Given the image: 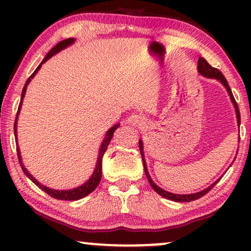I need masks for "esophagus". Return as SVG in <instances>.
<instances>
[{"label": "esophagus", "instance_id": "esophagus-1", "mask_svg": "<svg viewBox=\"0 0 251 251\" xmlns=\"http://www.w3.org/2000/svg\"><path fill=\"white\" fill-rule=\"evenodd\" d=\"M129 123H131L132 126H143L144 125H146V118L143 114H132L130 118L128 119Z\"/></svg>", "mask_w": 251, "mask_h": 251}]
</instances>
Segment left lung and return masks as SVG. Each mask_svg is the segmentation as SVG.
<instances>
[{
	"label": "left lung",
	"mask_w": 251,
	"mask_h": 251,
	"mask_svg": "<svg viewBox=\"0 0 251 251\" xmlns=\"http://www.w3.org/2000/svg\"><path fill=\"white\" fill-rule=\"evenodd\" d=\"M198 70L200 72V74L203 75V76H207V77H211V78H217L222 82L223 84L225 85V88L227 89L228 94H229V97H231L233 104H234V107H235V111H236V118H238V123L240 126V122H241V116H240V111H239V107H238V102L235 101L234 99V96L232 94V90L231 88H229V85L227 83V80H226L224 75L217 68L210 66V65L208 64V61L204 59V58L200 57L199 58V61H198ZM139 150H140V154H142V159H143V163H144V170H145V175L147 177V179H149V183L151 184V186L154 191L156 192L157 194H160L161 197L166 198V199H169V200H173V201H177V202H190V201H193V200H197V199H200L201 197H203L208 193L209 191L211 190L212 187L215 186L216 184L218 183L217 181H215L214 184L211 185V186H209L208 188H205V190L201 191V192H198V193H194V194H174V193H170V192H167L162 190V188L157 186L156 184L153 183V180L151 179L150 175H149V171H147V167H146V163H145V160H144V153H143V143L142 140H139Z\"/></svg>",
	"instance_id": "left-lung-1"
}]
</instances>
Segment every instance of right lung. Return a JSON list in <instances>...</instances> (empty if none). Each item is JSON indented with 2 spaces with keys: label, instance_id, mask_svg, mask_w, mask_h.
Masks as SVG:
<instances>
[{
  "label": "right lung",
  "instance_id": "1",
  "mask_svg": "<svg viewBox=\"0 0 251 251\" xmlns=\"http://www.w3.org/2000/svg\"><path fill=\"white\" fill-rule=\"evenodd\" d=\"M74 42V39H66V40H63L60 41L59 43H57L56 46H54L52 49H51L49 52H48V54L46 56V58L42 60V63H41L39 66H37V68L35 71H34V73L30 75V76L28 77V80L26 81L25 83V87H24L23 91H22V98H20V102H19V107H18V111H17V116H18L19 114V111H20V106H22V102H23V98L24 96H25V92H26V88L27 85H28L30 78H32L34 75L36 74V72L40 70V67L42 66L43 63H46V61L49 59L50 57H52L54 53L59 52V51L61 49H64V48H66L67 46H70V44H72ZM16 116V120H15V126H13V129H15V136L17 138V118ZM120 126V125H115L114 126H112L111 129L108 130L107 133H106V137L105 139L102 140V144H101V147H100V151H99V155H98V160H97V164H96V169L94 171V174H92V176L90 179H89L87 183L82 185V186H78L76 188H73V190H68V191H56V190H51V188L44 186V185L40 184L39 181H37L35 178H34L32 175H30L28 171L26 170V168L23 166L22 163V157H20V152H19V149H18V144H17V154H18V160H19V163L20 166H22V169L24 173H25V175L27 177L29 178L30 180L33 181L34 184L36 185V186H39L41 190H43L44 192H46L47 194H49L50 197H52L54 199H58V200H68V201H74V200H78V199H82L84 198L85 195L90 194L91 192H94L96 190V187L98 186L99 181H100L101 179V160H102V155H104V153L106 152V150H107V146L109 142H111L112 137L113 135H114V131L116 129H118Z\"/></svg>",
  "mask_w": 251,
  "mask_h": 251
}]
</instances>
